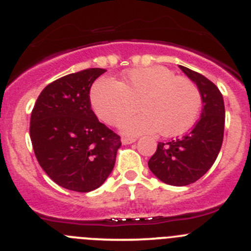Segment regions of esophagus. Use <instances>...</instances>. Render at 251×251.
<instances>
[{"instance_id":"1","label":"esophagus","mask_w":251,"mask_h":251,"mask_svg":"<svg viewBox=\"0 0 251 251\" xmlns=\"http://www.w3.org/2000/svg\"><path fill=\"white\" fill-rule=\"evenodd\" d=\"M121 142H123V145H131V143L136 142V138L123 137V138H121Z\"/></svg>"}]
</instances>
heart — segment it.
I'll list each match as a JSON object with an SVG mask.
<instances>
[{
  "label": "heart",
  "instance_id": "obj_1",
  "mask_svg": "<svg viewBox=\"0 0 251 251\" xmlns=\"http://www.w3.org/2000/svg\"><path fill=\"white\" fill-rule=\"evenodd\" d=\"M91 103L100 120L116 125L137 110L144 111L120 124L126 135L157 131L176 136L193 126L201 106V94L194 82L175 77L163 66L135 69L124 75L123 82L100 78L91 92Z\"/></svg>",
  "mask_w": 251,
  "mask_h": 251
}]
</instances>
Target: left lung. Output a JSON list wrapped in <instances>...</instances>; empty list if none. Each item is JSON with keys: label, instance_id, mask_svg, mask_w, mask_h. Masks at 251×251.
Returning a JSON list of instances; mask_svg holds the SVG:
<instances>
[{"label": "left lung", "instance_id": "left-lung-1", "mask_svg": "<svg viewBox=\"0 0 251 251\" xmlns=\"http://www.w3.org/2000/svg\"><path fill=\"white\" fill-rule=\"evenodd\" d=\"M179 67L198 86L203 105L200 120L190 132L170 142H159L148 160L151 172L173 186L193 184L212 167L222 147L226 120L225 101L217 86L193 70Z\"/></svg>", "mask_w": 251, "mask_h": 251}]
</instances>
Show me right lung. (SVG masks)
Returning <instances> with one entry per match:
<instances>
[{"instance_id":"1","label":"right lung","mask_w":251,"mask_h":251,"mask_svg":"<svg viewBox=\"0 0 251 251\" xmlns=\"http://www.w3.org/2000/svg\"><path fill=\"white\" fill-rule=\"evenodd\" d=\"M104 69H88L48 84L30 116V140L44 172L60 186L89 193L110 175L120 136L99 123L89 91Z\"/></svg>"}]
</instances>
